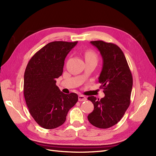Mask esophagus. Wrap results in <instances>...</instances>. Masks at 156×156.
Returning a JSON list of instances; mask_svg holds the SVG:
<instances>
[{
	"instance_id": "34e87169",
	"label": "esophagus",
	"mask_w": 156,
	"mask_h": 156,
	"mask_svg": "<svg viewBox=\"0 0 156 156\" xmlns=\"http://www.w3.org/2000/svg\"><path fill=\"white\" fill-rule=\"evenodd\" d=\"M87 100V98L83 95H79V101H84Z\"/></svg>"
}]
</instances>
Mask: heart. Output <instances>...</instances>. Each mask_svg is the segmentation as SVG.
Wrapping results in <instances>:
<instances>
[{"label":"heart","instance_id":"1","mask_svg":"<svg viewBox=\"0 0 156 156\" xmlns=\"http://www.w3.org/2000/svg\"><path fill=\"white\" fill-rule=\"evenodd\" d=\"M84 56H85V60H92V61H96L98 60V56L95 52L93 51L92 50H88L86 51L85 54H84Z\"/></svg>","mask_w":156,"mask_h":156}]
</instances>
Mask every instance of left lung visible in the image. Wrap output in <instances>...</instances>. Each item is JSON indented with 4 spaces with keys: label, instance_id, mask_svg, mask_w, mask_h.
Returning a JSON list of instances; mask_svg holds the SVG:
<instances>
[{
    "label": "left lung",
    "instance_id": "obj_1",
    "mask_svg": "<svg viewBox=\"0 0 156 156\" xmlns=\"http://www.w3.org/2000/svg\"><path fill=\"white\" fill-rule=\"evenodd\" d=\"M90 43L100 52L103 67L99 77L104 98L90 96L94 111L88 116L90 123L98 128L115 126L124 115L130 104L133 77L123 52L119 46L103 41Z\"/></svg>",
    "mask_w": 156,
    "mask_h": 156
}]
</instances>
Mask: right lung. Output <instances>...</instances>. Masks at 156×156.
<instances>
[{
    "label": "right lung",
    "mask_w": 156,
    "mask_h": 156,
    "mask_svg": "<svg viewBox=\"0 0 156 156\" xmlns=\"http://www.w3.org/2000/svg\"><path fill=\"white\" fill-rule=\"evenodd\" d=\"M77 41L50 42L28 63L24 75V96L30 114L41 127L51 129L62 125L69 110L78 101L75 93L64 94L56 85L64 60Z\"/></svg>",
    "instance_id": "obj_1"
}]
</instances>
